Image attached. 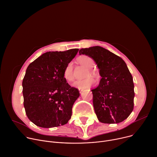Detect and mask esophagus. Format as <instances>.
Masks as SVG:
<instances>
[{
	"instance_id": "1",
	"label": "esophagus",
	"mask_w": 157,
	"mask_h": 157,
	"mask_svg": "<svg viewBox=\"0 0 157 157\" xmlns=\"http://www.w3.org/2000/svg\"><path fill=\"white\" fill-rule=\"evenodd\" d=\"M79 93H81L83 91V90L81 89V88H79Z\"/></svg>"
}]
</instances>
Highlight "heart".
Here are the masks:
<instances>
[{"mask_svg": "<svg viewBox=\"0 0 157 157\" xmlns=\"http://www.w3.org/2000/svg\"><path fill=\"white\" fill-rule=\"evenodd\" d=\"M77 60L81 66L88 68V71L86 73L85 76H88L89 75L93 77L96 76V72L95 71L90 69L94 64L93 59L91 57L86 55H82L78 57ZM63 77L68 82H72L74 81L75 76L74 73H73V66L72 62H69L65 66L63 71ZM94 83H95V81L90 77H87L84 79L76 80L73 84V86L78 88L84 89L90 87Z\"/></svg>", "mask_w": 157, "mask_h": 157, "instance_id": "heart-1", "label": "heart"}]
</instances>
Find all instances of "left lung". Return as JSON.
Segmentation results:
<instances>
[{
	"label": "left lung",
	"instance_id": "1",
	"mask_svg": "<svg viewBox=\"0 0 157 157\" xmlns=\"http://www.w3.org/2000/svg\"><path fill=\"white\" fill-rule=\"evenodd\" d=\"M95 61L101 79L93 89V103L98 121L117 124L126 119L134 108V83L128 66L120 57L99 46L81 48Z\"/></svg>",
	"mask_w": 157,
	"mask_h": 157
}]
</instances>
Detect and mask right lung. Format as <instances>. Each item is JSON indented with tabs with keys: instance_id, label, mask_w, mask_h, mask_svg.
<instances>
[{
	"instance_id": "1",
	"label": "right lung",
	"mask_w": 157,
	"mask_h": 157,
	"mask_svg": "<svg viewBox=\"0 0 157 157\" xmlns=\"http://www.w3.org/2000/svg\"><path fill=\"white\" fill-rule=\"evenodd\" d=\"M78 50L46 52L27 67L22 83L23 103L28 118L36 126L58 127L71 119L79 91L67 82L63 71Z\"/></svg>"
}]
</instances>
